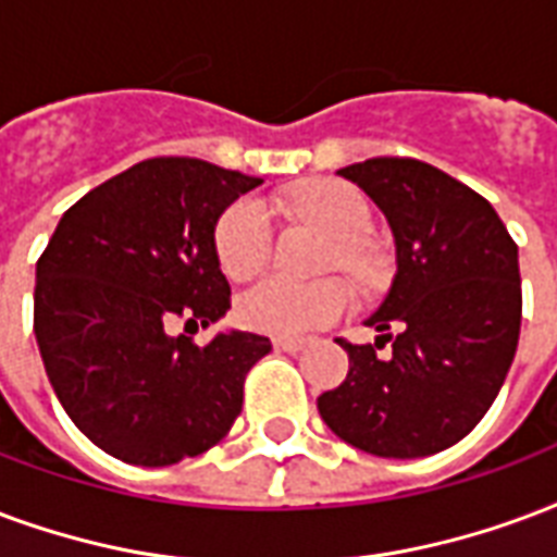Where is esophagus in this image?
Listing matches in <instances>:
<instances>
[{
	"label": "esophagus",
	"mask_w": 557,
	"mask_h": 557,
	"mask_svg": "<svg viewBox=\"0 0 557 557\" xmlns=\"http://www.w3.org/2000/svg\"><path fill=\"white\" fill-rule=\"evenodd\" d=\"M274 348L286 354H298L307 348V339H300V336H277V339H274Z\"/></svg>",
	"instance_id": "1"
}]
</instances>
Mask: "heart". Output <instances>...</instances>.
Segmentation results:
<instances>
[{"label":"heart","instance_id":"1","mask_svg":"<svg viewBox=\"0 0 557 557\" xmlns=\"http://www.w3.org/2000/svg\"><path fill=\"white\" fill-rule=\"evenodd\" d=\"M298 212L342 245V262L357 265V245L372 233L374 212L360 188L339 180H319L298 188ZM274 253V215L259 197H238L215 224V257L226 277L245 280L268 265ZM354 307L351 289L339 280L298 283L271 274L242 292L236 304L245 327L277 336H298L342 319Z\"/></svg>","mask_w":557,"mask_h":557}]
</instances>
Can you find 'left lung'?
Returning a JSON list of instances; mask_svg holds the SVG:
<instances>
[{
	"mask_svg": "<svg viewBox=\"0 0 557 557\" xmlns=\"http://www.w3.org/2000/svg\"><path fill=\"white\" fill-rule=\"evenodd\" d=\"M381 206L398 274L366 321L374 345L336 339L348 374L319 395L333 434L377 457H428L484 419L520 342L517 242L496 209L434 164L377 156L339 171ZM391 342L386 358L377 355Z\"/></svg>",
	"mask_w": 557,
	"mask_h": 557,
	"instance_id": "left-lung-1",
	"label": "left lung"
}]
</instances>
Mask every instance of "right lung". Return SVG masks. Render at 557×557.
Instances as JSON below:
<instances>
[{"label":"right lung","mask_w":557,"mask_h":557,"mask_svg":"<svg viewBox=\"0 0 557 557\" xmlns=\"http://www.w3.org/2000/svg\"><path fill=\"white\" fill-rule=\"evenodd\" d=\"M262 180L188 156L132 164L70 206L37 259L35 336L73 425L106 455L171 467L233 428L257 333L197 345L174 319L212 324L230 310L215 224Z\"/></svg>","instance_id":"add662e5"}]
</instances>
